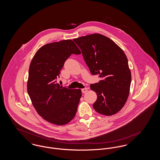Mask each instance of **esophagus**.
<instances>
[{
	"instance_id": "obj_1",
	"label": "esophagus",
	"mask_w": 160,
	"mask_h": 160,
	"mask_svg": "<svg viewBox=\"0 0 160 160\" xmlns=\"http://www.w3.org/2000/svg\"><path fill=\"white\" fill-rule=\"evenodd\" d=\"M82 92L83 93H86L87 91H88V88H83V89H82Z\"/></svg>"
}]
</instances>
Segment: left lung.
Segmentation results:
<instances>
[{
  "label": "left lung",
  "instance_id": "left-lung-1",
  "mask_svg": "<svg viewBox=\"0 0 160 160\" xmlns=\"http://www.w3.org/2000/svg\"><path fill=\"white\" fill-rule=\"evenodd\" d=\"M73 41L81 49L92 74L101 78L98 83L90 86L97 95L93 108L106 116L117 113L127 101L131 82L125 54L114 41L99 33Z\"/></svg>",
  "mask_w": 160,
  "mask_h": 160
}]
</instances>
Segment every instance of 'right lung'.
Instances as JSON below:
<instances>
[{"label": "right lung", "instance_id": "1", "mask_svg": "<svg viewBox=\"0 0 160 160\" xmlns=\"http://www.w3.org/2000/svg\"><path fill=\"white\" fill-rule=\"evenodd\" d=\"M81 52L70 39L41 47L31 61L28 92L36 111L47 122L63 125L75 116L82 97L80 89H70L56 83L65 62Z\"/></svg>", "mask_w": 160, "mask_h": 160}]
</instances>
